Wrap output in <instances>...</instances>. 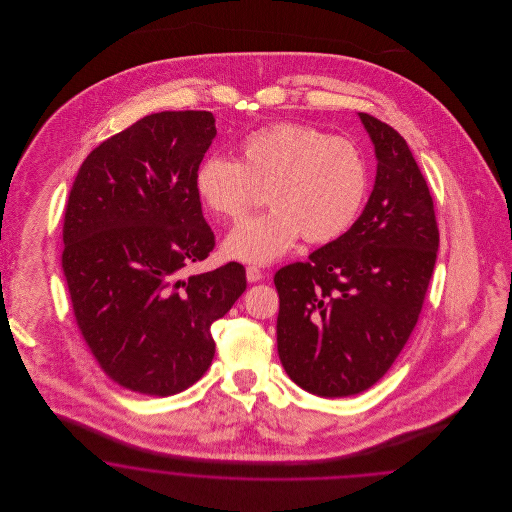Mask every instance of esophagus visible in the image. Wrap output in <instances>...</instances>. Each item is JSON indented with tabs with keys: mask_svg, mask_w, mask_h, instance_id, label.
Listing matches in <instances>:
<instances>
[{
	"mask_svg": "<svg viewBox=\"0 0 512 512\" xmlns=\"http://www.w3.org/2000/svg\"><path fill=\"white\" fill-rule=\"evenodd\" d=\"M245 276H247V282H259L261 278H263V272H261V268L257 267H247L245 268Z\"/></svg>",
	"mask_w": 512,
	"mask_h": 512,
	"instance_id": "esophagus-1",
	"label": "esophagus"
}]
</instances>
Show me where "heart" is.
I'll return each mask as SVG.
<instances>
[{"mask_svg":"<svg viewBox=\"0 0 512 512\" xmlns=\"http://www.w3.org/2000/svg\"><path fill=\"white\" fill-rule=\"evenodd\" d=\"M201 201L222 219H244L267 192L268 213L224 240L230 259L267 265L305 236L328 244L359 217L368 192L365 153L355 142L307 124L280 122L249 134L240 159L209 157L195 172Z\"/></svg>","mask_w":512,"mask_h":512,"instance_id":"heart-1","label":"heart"}]
</instances>
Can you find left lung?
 <instances>
[{
  "label": "left lung",
  "instance_id": "left-lung-1",
  "mask_svg": "<svg viewBox=\"0 0 512 512\" xmlns=\"http://www.w3.org/2000/svg\"><path fill=\"white\" fill-rule=\"evenodd\" d=\"M376 178L361 217L307 263L274 274L276 340L293 382L320 397L374 386L409 340L428 290L439 232L428 184L403 136L359 113Z\"/></svg>",
  "mask_w": 512,
  "mask_h": 512
}]
</instances>
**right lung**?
Wrapping results in <instances>:
<instances>
[{"label": "right lung", "instance_id": "right-lung-1", "mask_svg": "<svg viewBox=\"0 0 512 512\" xmlns=\"http://www.w3.org/2000/svg\"><path fill=\"white\" fill-rule=\"evenodd\" d=\"M217 136L209 111H163L96 147L74 178L63 272L74 317L101 370L122 388L167 397L215 357L211 324L245 292L240 263L192 274L215 234L195 172Z\"/></svg>", "mask_w": 512, "mask_h": 512}]
</instances>
